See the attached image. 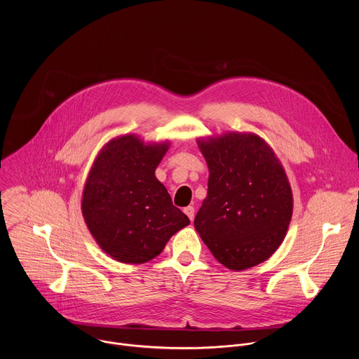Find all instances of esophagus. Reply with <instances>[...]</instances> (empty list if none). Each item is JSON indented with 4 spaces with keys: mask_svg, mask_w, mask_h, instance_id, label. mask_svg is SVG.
Returning <instances> with one entry per match:
<instances>
[{
    "mask_svg": "<svg viewBox=\"0 0 359 359\" xmlns=\"http://www.w3.org/2000/svg\"><path fill=\"white\" fill-rule=\"evenodd\" d=\"M184 213H186V216L193 222V219H194V208H193V206L184 208Z\"/></svg>",
    "mask_w": 359,
    "mask_h": 359,
    "instance_id": "1",
    "label": "esophagus"
}]
</instances>
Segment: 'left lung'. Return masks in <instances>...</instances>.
Here are the masks:
<instances>
[{"label":"left lung","mask_w":359,"mask_h":359,"mask_svg":"<svg viewBox=\"0 0 359 359\" xmlns=\"http://www.w3.org/2000/svg\"><path fill=\"white\" fill-rule=\"evenodd\" d=\"M209 166L208 197L194 227L219 263L241 271L280 247L292 216V191L264 139L227 132L197 139Z\"/></svg>","instance_id":"1"}]
</instances>
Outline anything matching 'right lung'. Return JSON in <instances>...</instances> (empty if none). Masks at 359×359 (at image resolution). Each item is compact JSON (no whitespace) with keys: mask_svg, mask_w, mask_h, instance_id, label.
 <instances>
[{"mask_svg":"<svg viewBox=\"0 0 359 359\" xmlns=\"http://www.w3.org/2000/svg\"><path fill=\"white\" fill-rule=\"evenodd\" d=\"M168 149L169 142L123 135L100 149L89 170L81 204L85 223L97 245L121 263L155 259L190 224L155 176Z\"/></svg>","mask_w":359,"mask_h":359,"instance_id":"obj_1","label":"right lung"}]
</instances>
